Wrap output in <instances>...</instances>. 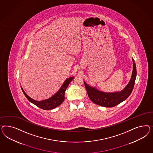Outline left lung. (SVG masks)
Here are the masks:
<instances>
[{"label": "left lung", "instance_id": "left-lung-1", "mask_svg": "<svg viewBox=\"0 0 153 153\" xmlns=\"http://www.w3.org/2000/svg\"><path fill=\"white\" fill-rule=\"evenodd\" d=\"M133 60V71L130 82L122 91L117 93H106L99 91L94 88L88 86L84 82L85 88L90 99L92 102L102 107H115L118 104L123 102L132 93L134 87L135 79L136 77V67L134 59Z\"/></svg>", "mask_w": 153, "mask_h": 153}]
</instances>
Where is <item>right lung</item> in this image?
Segmentation results:
<instances>
[{"label": "right lung", "mask_w": 153, "mask_h": 153, "mask_svg": "<svg viewBox=\"0 0 153 153\" xmlns=\"http://www.w3.org/2000/svg\"><path fill=\"white\" fill-rule=\"evenodd\" d=\"M74 79V77H72L69 79H67L65 81L64 83L63 84V85L62 86V87L60 88V89L59 90V91L56 93L55 95H54L52 97L48 99L44 100L41 101V102L34 100L33 99H31V97H29L23 91L22 88V90L26 98L30 102H31L33 104H35L37 107H39L42 109L51 110V109H54L56 107L59 106L65 100V91L67 88L68 85L70 84L71 81Z\"/></svg>", "instance_id": "1"}]
</instances>
